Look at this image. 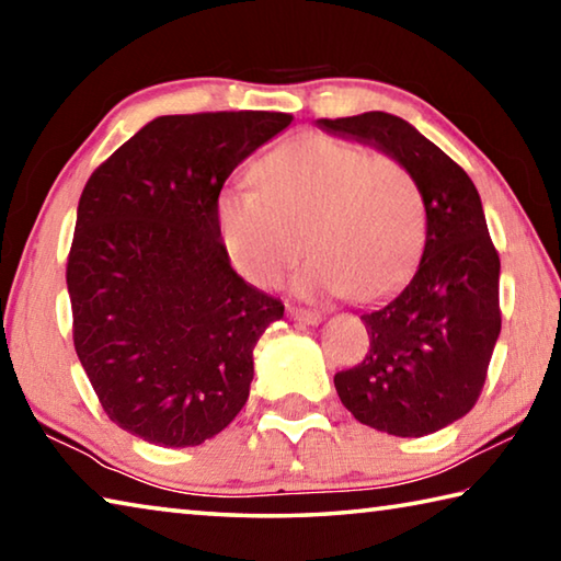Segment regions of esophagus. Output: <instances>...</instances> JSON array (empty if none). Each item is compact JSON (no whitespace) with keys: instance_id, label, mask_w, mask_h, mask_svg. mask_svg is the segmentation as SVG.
I'll use <instances>...</instances> for the list:
<instances>
[{"instance_id":"obj_1","label":"esophagus","mask_w":561,"mask_h":561,"mask_svg":"<svg viewBox=\"0 0 561 561\" xmlns=\"http://www.w3.org/2000/svg\"><path fill=\"white\" fill-rule=\"evenodd\" d=\"M287 314L299 321V324H319L321 321V314L314 309H301V307H287Z\"/></svg>"}]
</instances>
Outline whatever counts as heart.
<instances>
[{"label":"heart","mask_w":561,"mask_h":561,"mask_svg":"<svg viewBox=\"0 0 561 561\" xmlns=\"http://www.w3.org/2000/svg\"><path fill=\"white\" fill-rule=\"evenodd\" d=\"M252 190H225L217 225L227 254L252 284H277L304 252V294L344 291L358 304L396 291L425 240L421 187L401 160L307 133L254 165Z\"/></svg>","instance_id":"heart-1"}]
</instances>
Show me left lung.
<instances>
[{"label":"left lung","instance_id":"left-lung-1","mask_svg":"<svg viewBox=\"0 0 561 561\" xmlns=\"http://www.w3.org/2000/svg\"><path fill=\"white\" fill-rule=\"evenodd\" d=\"M321 128L366 140L411 170L425 205V247L401 294L360 321L368 351L334 376L351 415L398 438H421L472 411L502 327L500 254L468 173L383 111L321 118Z\"/></svg>","mask_w":561,"mask_h":561}]
</instances>
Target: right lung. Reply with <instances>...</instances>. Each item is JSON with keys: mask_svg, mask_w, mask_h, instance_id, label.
<instances>
[{"mask_svg": "<svg viewBox=\"0 0 561 561\" xmlns=\"http://www.w3.org/2000/svg\"><path fill=\"white\" fill-rule=\"evenodd\" d=\"M294 121L274 111L160 116L93 170L66 262L73 346L106 415L193 448L250 396L252 348L284 304L230 267L225 180Z\"/></svg>", "mask_w": 561, "mask_h": 561, "instance_id": "obj_1", "label": "right lung"}]
</instances>
